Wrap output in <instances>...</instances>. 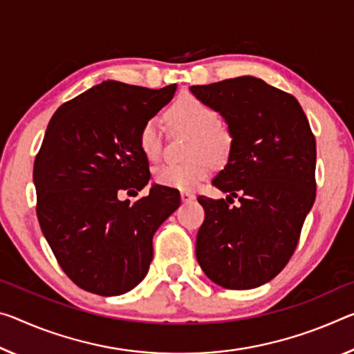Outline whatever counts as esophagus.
Instances as JSON below:
<instances>
[{
    "instance_id": "esophagus-1",
    "label": "esophagus",
    "mask_w": 354,
    "mask_h": 354,
    "mask_svg": "<svg viewBox=\"0 0 354 354\" xmlns=\"http://www.w3.org/2000/svg\"><path fill=\"white\" fill-rule=\"evenodd\" d=\"M181 200H183V203H190V201L195 200V195L186 190V192H181Z\"/></svg>"
}]
</instances>
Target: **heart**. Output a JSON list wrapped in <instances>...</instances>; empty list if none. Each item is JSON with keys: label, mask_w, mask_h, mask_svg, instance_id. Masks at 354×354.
Returning a JSON list of instances; mask_svg holds the SVG:
<instances>
[{"label": "heart", "mask_w": 354, "mask_h": 354, "mask_svg": "<svg viewBox=\"0 0 354 354\" xmlns=\"http://www.w3.org/2000/svg\"><path fill=\"white\" fill-rule=\"evenodd\" d=\"M168 121L175 127H184L195 133L192 154L197 159L186 164L159 165L154 170L156 181L167 187L189 190L198 184L211 173L212 160H222L230 151V133L221 126V116L203 100L195 96H183L178 99L167 111ZM138 147L148 160H156L162 151V129L156 118H151L142 126L138 132ZM206 153L208 157L201 156Z\"/></svg>", "instance_id": "heart-1"}]
</instances>
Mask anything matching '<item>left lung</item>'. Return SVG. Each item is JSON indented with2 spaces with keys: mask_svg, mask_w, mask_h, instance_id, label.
Wrapping results in <instances>:
<instances>
[{
  "mask_svg": "<svg viewBox=\"0 0 354 354\" xmlns=\"http://www.w3.org/2000/svg\"><path fill=\"white\" fill-rule=\"evenodd\" d=\"M190 93L227 122L228 160L212 184L228 192L227 201H240L232 208L223 198L198 197V265L223 288H257L287 265L315 201V137L298 100L261 78H230Z\"/></svg>",
  "mask_w": 354,
  "mask_h": 354,
  "instance_id": "1",
  "label": "left lung"
}]
</instances>
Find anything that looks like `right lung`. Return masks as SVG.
Returning <instances> with one entry per match:
<instances>
[{"instance_id": "obj_1", "label": "right lung", "mask_w": 354, "mask_h": 354, "mask_svg": "<svg viewBox=\"0 0 354 354\" xmlns=\"http://www.w3.org/2000/svg\"><path fill=\"white\" fill-rule=\"evenodd\" d=\"M106 80L55 111L35 160L37 218L59 266L78 287L124 295L153 260V236L179 207V192L153 184L136 203L120 200L151 179L138 132L175 96Z\"/></svg>"}]
</instances>
